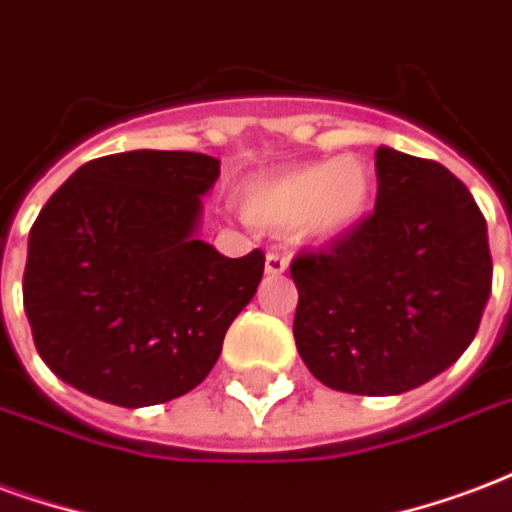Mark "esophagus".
Wrapping results in <instances>:
<instances>
[{
	"mask_svg": "<svg viewBox=\"0 0 512 512\" xmlns=\"http://www.w3.org/2000/svg\"><path fill=\"white\" fill-rule=\"evenodd\" d=\"M287 271V257L276 255V252H268L266 257V274L268 276H279Z\"/></svg>",
	"mask_w": 512,
	"mask_h": 512,
	"instance_id": "34e87169",
	"label": "esophagus"
}]
</instances>
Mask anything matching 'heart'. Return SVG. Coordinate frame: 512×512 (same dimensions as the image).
Instances as JSON below:
<instances>
[{
  "label": "heart",
  "mask_w": 512,
  "mask_h": 512,
  "mask_svg": "<svg viewBox=\"0 0 512 512\" xmlns=\"http://www.w3.org/2000/svg\"><path fill=\"white\" fill-rule=\"evenodd\" d=\"M372 198L374 170L352 154L266 173L238 192L249 225L274 233L298 227L312 244H331L355 230Z\"/></svg>",
  "instance_id": "1"
}]
</instances>
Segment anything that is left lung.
Segmentation results:
<instances>
[{
  "label": "left lung",
  "mask_w": 512,
  "mask_h": 512,
  "mask_svg": "<svg viewBox=\"0 0 512 512\" xmlns=\"http://www.w3.org/2000/svg\"><path fill=\"white\" fill-rule=\"evenodd\" d=\"M374 214L325 252L298 255L293 336L342 393L399 396L464 355L491 295L486 219L439 162L374 154Z\"/></svg>",
  "instance_id": "8db88e82"
}]
</instances>
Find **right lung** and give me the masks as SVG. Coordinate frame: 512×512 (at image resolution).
I'll list each match as a JSON object with an SVG mask.
<instances>
[{
    "instance_id": "right-lung-1",
    "label": "right lung",
    "mask_w": 512,
    "mask_h": 512,
    "mask_svg": "<svg viewBox=\"0 0 512 512\" xmlns=\"http://www.w3.org/2000/svg\"><path fill=\"white\" fill-rule=\"evenodd\" d=\"M219 160L138 149L81 165L29 233L24 309L51 372L86 396L151 407L198 388L257 293L260 249L200 241Z\"/></svg>"
}]
</instances>
